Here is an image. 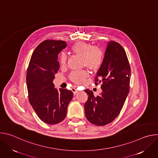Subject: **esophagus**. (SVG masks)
I'll return each mask as SVG.
<instances>
[{
    "label": "esophagus",
    "instance_id": "esophagus-1",
    "mask_svg": "<svg viewBox=\"0 0 158 158\" xmlns=\"http://www.w3.org/2000/svg\"><path fill=\"white\" fill-rule=\"evenodd\" d=\"M71 91H73V93L74 94H76V93H77L78 92H79V91L77 89H76V88H74V87H73L72 89H71Z\"/></svg>",
    "mask_w": 158,
    "mask_h": 158
}]
</instances>
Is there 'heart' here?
<instances>
[{
  "label": "heart",
  "instance_id": "1",
  "mask_svg": "<svg viewBox=\"0 0 158 158\" xmlns=\"http://www.w3.org/2000/svg\"><path fill=\"white\" fill-rule=\"evenodd\" d=\"M71 52L82 58V65L89 69L93 71L98 70L104 60V53L101 49L98 47L93 46L92 44L84 42H77L71 48ZM67 56L65 54L60 56V63L62 65L66 64ZM88 74L86 71L75 72L71 74V79L76 84L82 83L87 77Z\"/></svg>",
  "mask_w": 158,
  "mask_h": 158
}]
</instances>
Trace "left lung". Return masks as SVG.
I'll return each instance as SVG.
<instances>
[{"instance_id": "8db88e82", "label": "left lung", "mask_w": 158, "mask_h": 158, "mask_svg": "<svg viewBox=\"0 0 158 158\" xmlns=\"http://www.w3.org/2000/svg\"><path fill=\"white\" fill-rule=\"evenodd\" d=\"M131 68L126 52L114 41L107 44L103 62L97 73L96 84L101 83L102 93L95 97L89 89L84 104L87 119L93 124L104 126L119 115L129 91Z\"/></svg>"}]
</instances>
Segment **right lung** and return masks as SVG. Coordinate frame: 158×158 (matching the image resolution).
I'll use <instances>...</instances> for the list:
<instances>
[{
	"label": "right lung",
	"instance_id": "obj_1",
	"mask_svg": "<svg viewBox=\"0 0 158 158\" xmlns=\"http://www.w3.org/2000/svg\"><path fill=\"white\" fill-rule=\"evenodd\" d=\"M67 47L65 41L46 40L34 50L29 64L26 82L29 100L38 117L44 123L62 121L73 97L71 91L57 90L53 83L59 69V52Z\"/></svg>",
	"mask_w": 158,
	"mask_h": 158
}]
</instances>
